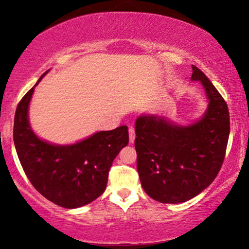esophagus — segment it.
<instances>
[{
    "mask_svg": "<svg viewBox=\"0 0 249 249\" xmlns=\"http://www.w3.org/2000/svg\"><path fill=\"white\" fill-rule=\"evenodd\" d=\"M135 137H136L135 128L132 127V125H130V127H129V141H130V142H134Z\"/></svg>",
    "mask_w": 249,
    "mask_h": 249,
    "instance_id": "34e87169",
    "label": "esophagus"
}]
</instances>
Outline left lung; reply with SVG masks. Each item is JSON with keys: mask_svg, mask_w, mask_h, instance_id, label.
Returning <instances> with one entry per match:
<instances>
[{"mask_svg": "<svg viewBox=\"0 0 249 249\" xmlns=\"http://www.w3.org/2000/svg\"><path fill=\"white\" fill-rule=\"evenodd\" d=\"M192 67V80L202 83L209 100L199 121L182 127L155 115L136 120L139 179L146 194L160 203H182L198 195L216 178L226 156L227 102L203 71Z\"/></svg>", "mask_w": 249, "mask_h": 249, "instance_id": "obj_1", "label": "left lung"}]
</instances>
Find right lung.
Listing matches in <instances>:
<instances>
[{
    "label": "right lung",
    "instance_id": "1",
    "mask_svg": "<svg viewBox=\"0 0 249 249\" xmlns=\"http://www.w3.org/2000/svg\"><path fill=\"white\" fill-rule=\"evenodd\" d=\"M35 86L21 98L15 114L13 141L19 161L27 178L45 198L66 209L86 205L107 188L113 160L129 142L128 127L96 132L73 145L49 144L34 134L28 122Z\"/></svg>",
    "mask_w": 249,
    "mask_h": 249
}]
</instances>
